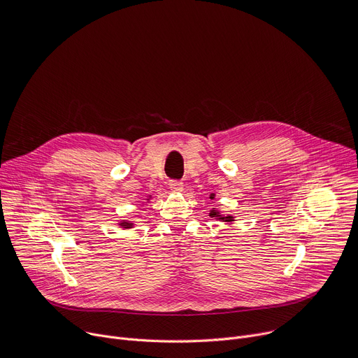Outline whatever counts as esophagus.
Listing matches in <instances>:
<instances>
[{
    "mask_svg": "<svg viewBox=\"0 0 358 358\" xmlns=\"http://www.w3.org/2000/svg\"><path fill=\"white\" fill-rule=\"evenodd\" d=\"M169 185L173 192H182V189H184V184L181 181H170Z\"/></svg>",
    "mask_w": 358,
    "mask_h": 358,
    "instance_id": "obj_1",
    "label": "esophagus"
}]
</instances>
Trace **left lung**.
<instances>
[{
    "label": "left lung",
    "instance_id": "left-lung-1",
    "mask_svg": "<svg viewBox=\"0 0 358 358\" xmlns=\"http://www.w3.org/2000/svg\"><path fill=\"white\" fill-rule=\"evenodd\" d=\"M210 200H214L215 199V194H210V197H208ZM208 215L211 217V218H214V220H217V221H222V222H225V224H233L234 221H236V218L233 217V215H224V214H221V211L220 210H217V208H211L210 210V213H208Z\"/></svg>",
    "mask_w": 358,
    "mask_h": 358
}]
</instances>
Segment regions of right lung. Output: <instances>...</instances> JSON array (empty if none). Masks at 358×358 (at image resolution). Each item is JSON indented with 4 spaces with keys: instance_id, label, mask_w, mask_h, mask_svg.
<instances>
[{
    "instance_id": "1",
    "label": "right lung",
    "mask_w": 358,
    "mask_h": 358,
    "mask_svg": "<svg viewBox=\"0 0 358 358\" xmlns=\"http://www.w3.org/2000/svg\"><path fill=\"white\" fill-rule=\"evenodd\" d=\"M150 200H152V196H147L145 201L150 203ZM143 204H144V203H143ZM118 225H121L124 230H129V229H133V227H134V222H133V221H125V220H122V221H120Z\"/></svg>"
}]
</instances>
